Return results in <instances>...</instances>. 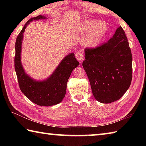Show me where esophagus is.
<instances>
[{
  "instance_id": "1",
  "label": "esophagus",
  "mask_w": 146,
  "mask_h": 146,
  "mask_svg": "<svg viewBox=\"0 0 146 146\" xmlns=\"http://www.w3.org/2000/svg\"><path fill=\"white\" fill-rule=\"evenodd\" d=\"M75 57L79 62H82L84 60L83 53L81 51H78L75 54Z\"/></svg>"
}]
</instances>
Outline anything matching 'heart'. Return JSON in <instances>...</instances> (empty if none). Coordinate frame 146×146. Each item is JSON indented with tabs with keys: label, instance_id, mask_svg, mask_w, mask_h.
I'll return each mask as SVG.
<instances>
[{
	"label": "heart",
	"instance_id": "obj_1",
	"mask_svg": "<svg viewBox=\"0 0 146 146\" xmlns=\"http://www.w3.org/2000/svg\"><path fill=\"white\" fill-rule=\"evenodd\" d=\"M79 30L85 34L83 44L90 48H95L102 42L108 32V27L104 22L97 20H87L79 26Z\"/></svg>",
	"mask_w": 146,
	"mask_h": 146
}]
</instances>
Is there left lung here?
<instances>
[{"mask_svg":"<svg viewBox=\"0 0 146 146\" xmlns=\"http://www.w3.org/2000/svg\"><path fill=\"white\" fill-rule=\"evenodd\" d=\"M84 53L82 66L95 99L104 104L120 99L132 80L131 51L122 27L107 42Z\"/></svg>","mask_w":146,"mask_h":146,"instance_id":"1","label":"left lung"}]
</instances>
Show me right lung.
Instances as JSON below:
<instances>
[{"label":"right lung","mask_w":146,"mask_h":146,"mask_svg":"<svg viewBox=\"0 0 146 146\" xmlns=\"http://www.w3.org/2000/svg\"><path fill=\"white\" fill-rule=\"evenodd\" d=\"M48 19L38 15L29 20L16 39L15 69L20 89L31 102L41 106H51L60 103L66 95L68 80L74 69L79 65L75 54L66 55L50 76L42 80H36L26 73L21 62L22 43L26 27L33 21Z\"/></svg>","instance_id":"obj_1"}]
</instances>
